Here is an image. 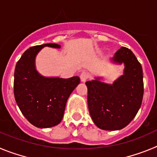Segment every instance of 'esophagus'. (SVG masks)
<instances>
[{"instance_id":"1","label":"esophagus","mask_w":157,"mask_h":157,"mask_svg":"<svg viewBox=\"0 0 157 157\" xmlns=\"http://www.w3.org/2000/svg\"><path fill=\"white\" fill-rule=\"evenodd\" d=\"M80 80H81L82 82H85L86 80H87V78H88V75H87V72H85V71L81 72L80 74Z\"/></svg>"}]
</instances>
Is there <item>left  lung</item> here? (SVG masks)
<instances>
[{"label":"left lung","mask_w":157,"mask_h":157,"mask_svg":"<svg viewBox=\"0 0 157 157\" xmlns=\"http://www.w3.org/2000/svg\"><path fill=\"white\" fill-rule=\"evenodd\" d=\"M124 64V74L112 84L100 81V77L86 82L87 105L96 126L105 131L125 128L135 118L143 98V73L133 52L121 47L112 59Z\"/></svg>","instance_id":"obj_1"}]
</instances>
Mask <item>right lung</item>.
I'll use <instances>...</instances> for the list:
<instances>
[{
	"label": "right lung",
	"mask_w": 157,
	"mask_h": 157,
	"mask_svg": "<svg viewBox=\"0 0 157 157\" xmlns=\"http://www.w3.org/2000/svg\"><path fill=\"white\" fill-rule=\"evenodd\" d=\"M44 47L60 48L57 44L31 47L17 62L14 94L17 105L30 124L39 128L54 127L63 120L66 101L80 84V77H46L36 70L35 59Z\"/></svg>",
	"instance_id": "obj_1"
}]
</instances>
